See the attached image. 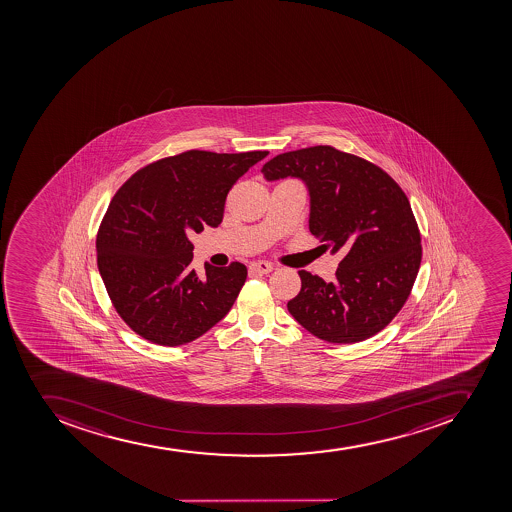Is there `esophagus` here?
Wrapping results in <instances>:
<instances>
[{
    "mask_svg": "<svg viewBox=\"0 0 512 512\" xmlns=\"http://www.w3.org/2000/svg\"><path fill=\"white\" fill-rule=\"evenodd\" d=\"M250 273H257V275H267L272 272L273 265L268 262H254L249 265Z\"/></svg>",
    "mask_w": 512,
    "mask_h": 512,
    "instance_id": "1",
    "label": "esophagus"
}]
</instances>
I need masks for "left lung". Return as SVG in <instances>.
Returning <instances> with one entry per match:
<instances>
[{"label":"left lung","mask_w":512,"mask_h":512,"mask_svg":"<svg viewBox=\"0 0 512 512\" xmlns=\"http://www.w3.org/2000/svg\"><path fill=\"white\" fill-rule=\"evenodd\" d=\"M265 180L301 178L311 198L309 231L342 255L335 280L301 270L288 311L331 344H355L383 331L401 311L421 267V232L401 186L375 163L316 145L276 155Z\"/></svg>","instance_id":"obj_1"}]
</instances>
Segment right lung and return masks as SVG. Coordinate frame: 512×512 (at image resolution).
Instances as JSON below:
<instances>
[{
  "label": "right lung",
  "instance_id": "1",
  "mask_svg": "<svg viewBox=\"0 0 512 512\" xmlns=\"http://www.w3.org/2000/svg\"><path fill=\"white\" fill-rule=\"evenodd\" d=\"M267 150H186L137 170L109 203L96 236L101 278L116 313L152 344L198 339L231 311L247 278L239 262L191 268L186 232L218 227L234 183Z\"/></svg>",
  "mask_w": 512,
  "mask_h": 512
}]
</instances>
